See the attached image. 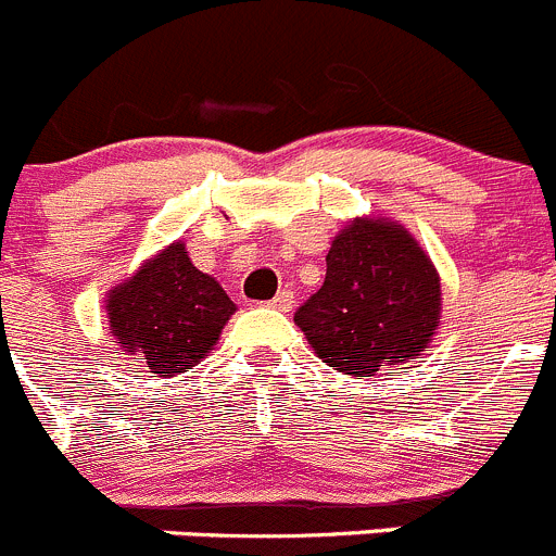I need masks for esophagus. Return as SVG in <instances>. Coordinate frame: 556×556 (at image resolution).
Masks as SVG:
<instances>
[{
    "mask_svg": "<svg viewBox=\"0 0 556 556\" xmlns=\"http://www.w3.org/2000/svg\"><path fill=\"white\" fill-rule=\"evenodd\" d=\"M271 307L279 309V313H290V309H293V293H290V290H279L271 299Z\"/></svg>",
    "mask_w": 556,
    "mask_h": 556,
    "instance_id": "esophagus-1",
    "label": "esophagus"
}]
</instances>
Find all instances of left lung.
<instances>
[{
    "label": "left lung",
    "instance_id": "8db88e82",
    "mask_svg": "<svg viewBox=\"0 0 556 556\" xmlns=\"http://www.w3.org/2000/svg\"><path fill=\"white\" fill-rule=\"evenodd\" d=\"M442 318V282L397 222H351L331 241L326 279L295 309L315 354L345 376H376L417 359Z\"/></svg>",
    "mask_w": 556,
    "mask_h": 556
}]
</instances>
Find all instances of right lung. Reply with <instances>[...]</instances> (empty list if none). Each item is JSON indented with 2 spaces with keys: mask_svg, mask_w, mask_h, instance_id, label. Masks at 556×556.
<instances>
[{
  "mask_svg": "<svg viewBox=\"0 0 556 556\" xmlns=\"http://www.w3.org/2000/svg\"><path fill=\"white\" fill-rule=\"evenodd\" d=\"M232 313L230 295L191 263L184 241L161 249L106 295L114 342L159 376H178L205 359Z\"/></svg>",
  "mask_w": 556,
  "mask_h": 556,
  "instance_id": "right-lung-1",
  "label": "right lung"
}]
</instances>
